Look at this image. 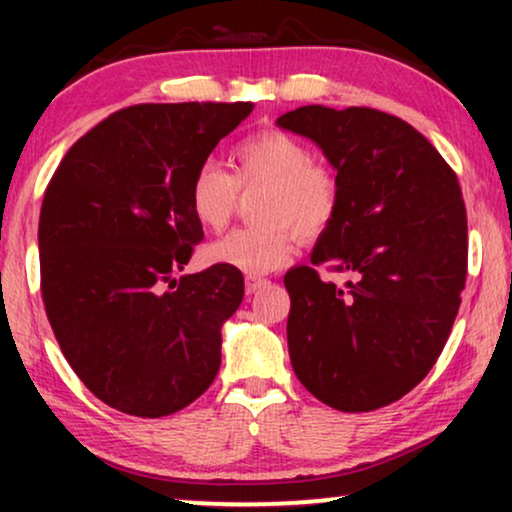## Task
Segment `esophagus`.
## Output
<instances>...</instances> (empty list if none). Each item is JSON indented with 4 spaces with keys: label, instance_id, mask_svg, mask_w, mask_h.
Listing matches in <instances>:
<instances>
[{
    "label": "esophagus",
    "instance_id": "esophagus-1",
    "mask_svg": "<svg viewBox=\"0 0 512 512\" xmlns=\"http://www.w3.org/2000/svg\"><path fill=\"white\" fill-rule=\"evenodd\" d=\"M265 284H268V279L247 275V279H244V289H247V296H251V293H256L258 289H263Z\"/></svg>",
    "mask_w": 512,
    "mask_h": 512
}]
</instances>
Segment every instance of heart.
Instances as JSON below:
<instances>
[{"label": "heart", "instance_id": "obj_1", "mask_svg": "<svg viewBox=\"0 0 512 512\" xmlns=\"http://www.w3.org/2000/svg\"><path fill=\"white\" fill-rule=\"evenodd\" d=\"M240 188H263L256 202L258 226L237 228L207 247L209 263L265 275L296 251V230L305 237L324 233L338 212L340 188L328 167L312 163V151L284 130H263L233 151V174L214 160L195 170L188 207L205 230L230 221Z\"/></svg>", "mask_w": 512, "mask_h": 512}]
</instances>
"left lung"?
Wrapping results in <instances>:
<instances>
[{"label":"left lung","mask_w":512,"mask_h":512,"mask_svg":"<svg viewBox=\"0 0 512 512\" xmlns=\"http://www.w3.org/2000/svg\"><path fill=\"white\" fill-rule=\"evenodd\" d=\"M277 125L338 172V212L310 261L353 275L335 287L311 265L286 272L291 366L335 410L384 408L424 380L459 312L468 223L457 174L422 132L377 109L310 104Z\"/></svg>","instance_id":"obj_1"}]
</instances>
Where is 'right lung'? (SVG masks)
Returning <instances> with one entry per match:
<instances>
[{"instance_id": "add662e5", "label": "right lung", "mask_w": 512, "mask_h": 512, "mask_svg": "<svg viewBox=\"0 0 512 512\" xmlns=\"http://www.w3.org/2000/svg\"><path fill=\"white\" fill-rule=\"evenodd\" d=\"M251 102L135 104L86 132L55 170L39 216L41 296L79 380L111 408L172 415L221 366V326L244 296L226 265L174 277L202 226L188 186Z\"/></svg>"}]
</instances>
